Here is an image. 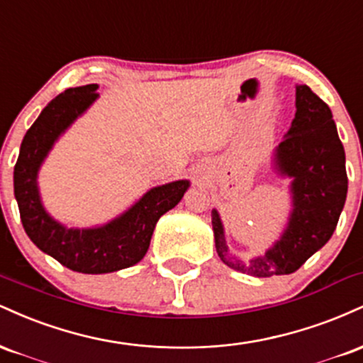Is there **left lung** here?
<instances>
[{"label":"left lung","mask_w":363,"mask_h":363,"mask_svg":"<svg viewBox=\"0 0 363 363\" xmlns=\"http://www.w3.org/2000/svg\"><path fill=\"white\" fill-rule=\"evenodd\" d=\"M295 119L274 152L278 172L291 181V211L281 239L251 261L228 252L218 211H211L215 247L228 268L268 278L297 272L331 239L338 225L348 191L345 150L338 138L331 109L307 85L295 91Z\"/></svg>","instance_id":"8db88e82"}]
</instances>
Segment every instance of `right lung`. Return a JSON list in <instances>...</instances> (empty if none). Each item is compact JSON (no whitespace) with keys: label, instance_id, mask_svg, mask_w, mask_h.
Returning a JSON list of instances; mask_svg holds the SVG:
<instances>
[{"label":"right lung","instance_id":"right-lung-1","mask_svg":"<svg viewBox=\"0 0 363 363\" xmlns=\"http://www.w3.org/2000/svg\"><path fill=\"white\" fill-rule=\"evenodd\" d=\"M97 89L95 83L68 89L49 102L25 135L13 172L20 218L32 242L66 268L86 274L118 272L143 259L158 218L181 201L189 186L176 181L153 187L126 213L99 228H66L45 213L37 172L57 136L99 97Z\"/></svg>","mask_w":363,"mask_h":363}]
</instances>
